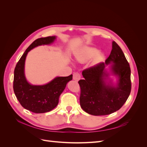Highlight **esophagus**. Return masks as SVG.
<instances>
[{"label": "esophagus", "mask_w": 147, "mask_h": 147, "mask_svg": "<svg viewBox=\"0 0 147 147\" xmlns=\"http://www.w3.org/2000/svg\"><path fill=\"white\" fill-rule=\"evenodd\" d=\"M81 78V75L78 72H75L73 75V79L75 81H78Z\"/></svg>", "instance_id": "34e87169"}]
</instances>
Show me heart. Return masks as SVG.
Masks as SVG:
<instances>
[{
	"label": "heart",
	"mask_w": 147,
	"mask_h": 147,
	"mask_svg": "<svg viewBox=\"0 0 147 147\" xmlns=\"http://www.w3.org/2000/svg\"><path fill=\"white\" fill-rule=\"evenodd\" d=\"M92 63L96 64L99 63L104 59V54L101 52H98L97 49L94 47H84L82 48L76 55L75 59L78 62H85L91 59L94 56Z\"/></svg>",
	"instance_id": "obj_1"
}]
</instances>
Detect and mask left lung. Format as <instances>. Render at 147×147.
Segmentation results:
<instances>
[{
    "mask_svg": "<svg viewBox=\"0 0 147 147\" xmlns=\"http://www.w3.org/2000/svg\"><path fill=\"white\" fill-rule=\"evenodd\" d=\"M111 62L113 63L112 72L119 78L115 87L106 81L108 74L105 67ZM82 75L84 80L78 81L81 90L80 103L84 112L90 115L100 116L116 112L121 108L131 93L130 66L121 48L115 41L105 63L84 69Z\"/></svg>",
    "mask_w": 147,
    "mask_h": 147,
    "instance_id": "obj_1",
    "label": "left lung"
}]
</instances>
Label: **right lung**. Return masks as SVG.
Returning a JSON list of instances; mask_svg holds the SVG:
<instances>
[{"label":"right lung","instance_id":"add662e5","mask_svg":"<svg viewBox=\"0 0 147 147\" xmlns=\"http://www.w3.org/2000/svg\"><path fill=\"white\" fill-rule=\"evenodd\" d=\"M55 36L40 38L34 41L26 49L15 68L13 90L17 99L25 109L35 113L48 112L58 104L59 96L66 84L72 80L68 77H57L44 85H32L25 77L24 64L29 51L39 45H49L55 41Z\"/></svg>","mask_w":147,"mask_h":147}]
</instances>
